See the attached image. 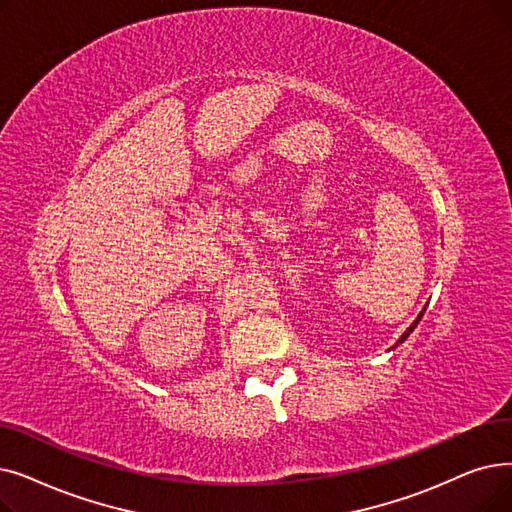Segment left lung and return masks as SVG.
<instances>
[{
  "label": "left lung",
  "instance_id": "obj_1",
  "mask_svg": "<svg viewBox=\"0 0 512 512\" xmlns=\"http://www.w3.org/2000/svg\"><path fill=\"white\" fill-rule=\"evenodd\" d=\"M422 314H425V309H422V311H420V316H418V318H416V320H414V324H412V326H410V328H408V330H406V332H404V335H402V339H399V341H397V343H404V341H406V339H408V337H410V332H412V330H414V328H416V324H418V322H420V318H422Z\"/></svg>",
  "mask_w": 512,
  "mask_h": 512
}]
</instances>
